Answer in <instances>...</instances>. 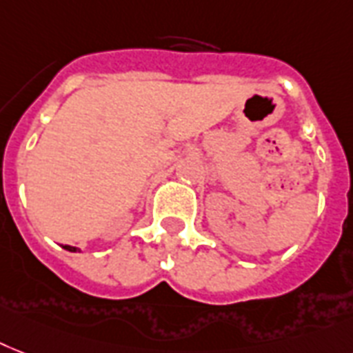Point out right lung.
Returning a JSON list of instances; mask_svg holds the SVG:
<instances>
[{
  "instance_id": "1",
  "label": "right lung",
  "mask_w": 353,
  "mask_h": 353,
  "mask_svg": "<svg viewBox=\"0 0 353 353\" xmlns=\"http://www.w3.org/2000/svg\"><path fill=\"white\" fill-rule=\"evenodd\" d=\"M63 248L68 252H79V248H76V246H70V245H63Z\"/></svg>"
}]
</instances>
